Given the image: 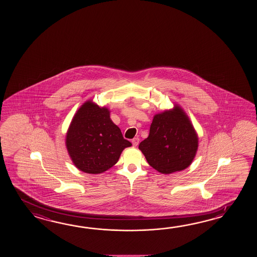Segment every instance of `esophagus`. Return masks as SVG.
<instances>
[{
    "label": "esophagus",
    "instance_id": "1",
    "mask_svg": "<svg viewBox=\"0 0 257 257\" xmlns=\"http://www.w3.org/2000/svg\"><path fill=\"white\" fill-rule=\"evenodd\" d=\"M132 144H133V146H135V147H137L138 145H139V142H140V139L139 138H134L132 141Z\"/></svg>",
    "mask_w": 257,
    "mask_h": 257
}]
</instances>
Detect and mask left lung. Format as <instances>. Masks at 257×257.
Listing matches in <instances>:
<instances>
[{
	"label": "left lung",
	"mask_w": 257,
	"mask_h": 257,
	"mask_svg": "<svg viewBox=\"0 0 257 257\" xmlns=\"http://www.w3.org/2000/svg\"><path fill=\"white\" fill-rule=\"evenodd\" d=\"M197 147V132L177 104L173 109L154 115L149 137L139 145L148 164L165 175L187 168Z\"/></svg>",
	"instance_id": "left-lung-1"
}]
</instances>
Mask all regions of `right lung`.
<instances>
[{"label": "right lung", "instance_id": "right-lung-1", "mask_svg": "<svg viewBox=\"0 0 257 257\" xmlns=\"http://www.w3.org/2000/svg\"><path fill=\"white\" fill-rule=\"evenodd\" d=\"M131 143L110 119V111L87 101L77 111L66 135L72 163L87 174H101L115 165Z\"/></svg>", "mask_w": 257, "mask_h": 257}]
</instances>
